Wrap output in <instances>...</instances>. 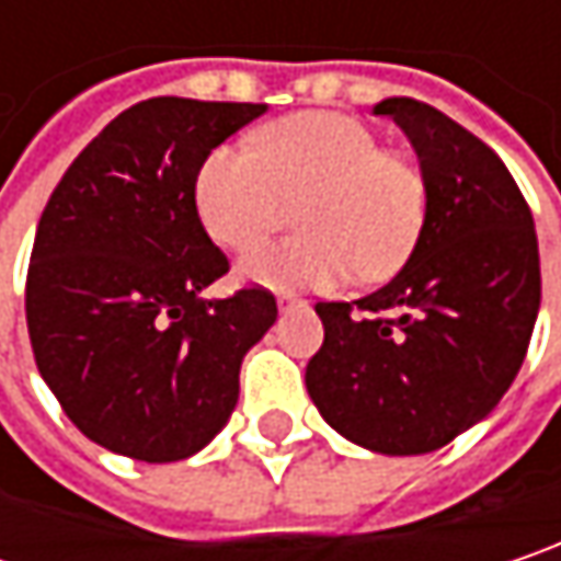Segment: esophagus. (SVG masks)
I'll list each match as a JSON object with an SVG mask.
<instances>
[{"label": "esophagus", "mask_w": 561, "mask_h": 561, "mask_svg": "<svg viewBox=\"0 0 561 561\" xmlns=\"http://www.w3.org/2000/svg\"><path fill=\"white\" fill-rule=\"evenodd\" d=\"M297 306H302V300L290 297V294H280V297H277V309H280V312H287V309H297Z\"/></svg>", "instance_id": "34e87169"}]
</instances>
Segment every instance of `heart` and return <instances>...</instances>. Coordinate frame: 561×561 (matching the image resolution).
Returning <instances> with one entry per match:
<instances>
[{
    "mask_svg": "<svg viewBox=\"0 0 561 561\" xmlns=\"http://www.w3.org/2000/svg\"><path fill=\"white\" fill-rule=\"evenodd\" d=\"M302 236L245 255L239 274L277 290L332 287L357 274L386 280L419 245L427 184L380 137L335 111L294 114L261 130L255 152L222 142L197 169L194 207L232 252L261 245L290 207Z\"/></svg>",
    "mask_w": 561,
    "mask_h": 561,
    "instance_id": "obj_1",
    "label": "heart"
}]
</instances>
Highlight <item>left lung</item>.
I'll return each instance as SVG.
<instances>
[{
	"mask_svg": "<svg viewBox=\"0 0 561 561\" xmlns=\"http://www.w3.org/2000/svg\"><path fill=\"white\" fill-rule=\"evenodd\" d=\"M415 146L427 220L405 267L354 302H316L306 389L341 437L386 457L450 444L514 382L540 312L530 207L499 156L415 99H386Z\"/></svg>",
	"mask_w": 561,
	"mask_h": 561,
	"instance_id": "obj_1",
	"label": "left lung"
}]
</instances>
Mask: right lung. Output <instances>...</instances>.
<instances>
[{
    "mask_svg": "<svg viewBox=\"0 0 561 561\" xmlns=\"http://www.w3.org/2000/svg\"><path fill=\"white\" fill-rule=\"evenodd\" d=\"M267 104L149 99L117 114L54 187L31 249L34 360L69 421L111 454L175 462L239 402L277 319L264 287L207 300L229 271L194 207L201 162Z\"/></svg>",
    "mask_w": 561,
    "mask_h": 561,
    "instance_id": "right-lung-1",
    "label": "right lung"
}]
</instances>
